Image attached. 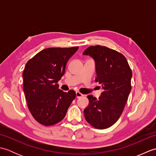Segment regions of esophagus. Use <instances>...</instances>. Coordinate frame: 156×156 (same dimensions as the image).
<instances>
[{
  "label": "esophagus",
  "instance_id": "1",
  "mask_svg": "<svg viewBox=\"0 0 156 156\" xmlns=\"http://www.w3.org/2000/svg\"><path fill=\"white\" fill-rule=\"evenodd\" d=\"M76 97H77V98H80V97H82V96H83V94H81L80 92H76Z\"/></svg>",
  "mask_w": 156,
  "mask_h": 156
}]
</instances>
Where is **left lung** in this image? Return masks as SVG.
I'll return each instance as SVG.
<instances>
[{"label":"left lung","instance_id":"left-lung-1","mask_svg":"<svg viewBox=\"0 0 156 156\" xmlns=\"http://www.w3.org/2000/svg\"><path fill=\"white\" fill-rule=\"evenodd\" d=\"M83 55L95 62L97 78L103 92L98 99L88 95L89 104L84 110L86 120L99 129L110 127L120 117L131 90L132 72L127 59L105 46H90Z\"/></svg>","mask_w":156,"mask_h":156}]
</instances>
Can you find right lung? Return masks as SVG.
<instances>
[{"mask_svg": "<svg viewBox=\"0 0 156 156\" xmlns=\"http://www.w3.org/2000/svg\"><path fill=\"white\" fill-rule=\"evenodd\" d=\"M78 47L43 49L27 62L23 72V91L32 116L41 125L61 121L76 98L75 91L65 92L58 82L65 73L69 59Z\"/></svg>", "mask_w": 156, "mask_h": 156, "instance_id": "1", "label": "right lung"}]
</instances>
